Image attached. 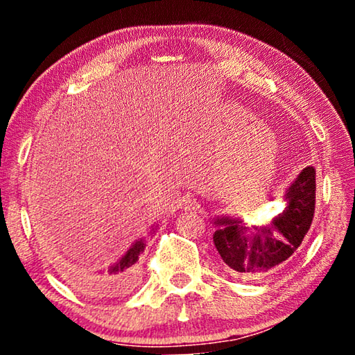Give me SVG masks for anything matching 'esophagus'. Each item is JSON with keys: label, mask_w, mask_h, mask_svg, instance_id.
I'll use <instances>...</instances> for the list:
<instances>
[{"label": "esophagus", "mask_w": 355, "mask_h": 355, "mask_svg": "<svg viewBox=\"0 0 355 355\" xmlns=\"http://www.w3.org/2000/svg\"><path fill=\"white\" fill-rule=\"evenodd\" d=\"M196 205H197V203H196L194 200H192V199H188V200L184 202V208H186V209H191V208H194Z\"/></svg>", "instance_id": "34e87169"}]
</instances>
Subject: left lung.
<instances>
[{"instance_id": "left-lung-1", "label": "left lung", "mask_w": 355, "mask_h": 355, "mask_svg": "<svg viewBox=\"0 0 355 355\" xmlns=\"http://www.w3.org/2000/svg\"><path fill=\"white\" fill-rule=\"evenodd\" d=\"M315 180L311 166L300 171L285 192V209L268 224L248 225L230 216L214 218L213 241L228 274L261 279L294 254L313 220Z\"/></svg>"}]
</instances>
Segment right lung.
Here are the masks:
<instances>
[{
    "label": "right lung",
    "mask_w": 355,
    "mask_h": 355,
    "mask_svg": "<svg viewBox=\"0 0 355 355\" xmlns=\"http://www.w3.org/2000/svg\"><path fill=\"white\" fill-rule=\"evenodd\" d=\"M158 227V225H156ZM156 227L152 228L155 233ZM146 249V239L139 238L130 245V249L111 264L107 269H100L95 272L76 274L75 279L84 291L94 294V296L111 297L127 291L135 284L136 279V263L139 260L141 252Z\"/></svg>",
    "instance_id": "add662e5"
}]
</instances>
